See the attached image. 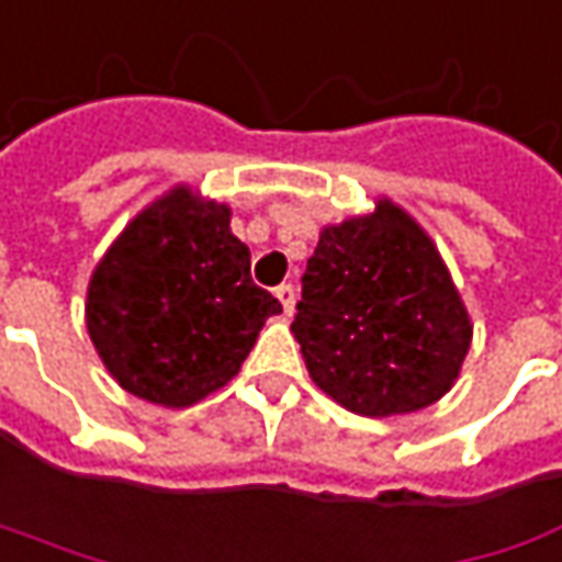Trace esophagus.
<instances>
[{
  "label": "esophagus",
  "instance_id": "34e87169",
  "mask_svg": "<svg viewBox=\"0 0 562 562\" xmlns=\"http://www.w3.org/2000/svg\"><path fill=\"white\" fill-rule=\"evenodd\" d=\"M277 299L282 302V314H285V317H292V314H295V285H292V282H282V285H277Z\"/></svg>",
  "mask_w": 562,
  "mask_h": 562
}]
</instances>
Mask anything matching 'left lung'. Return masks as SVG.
<instances>
[{
    "mask_svg": "<svg viewBox=\"0 0 562 562\" xmlns=\"http://www.w3.org/2000/svg\"><path fill=\"white\" fill-rule=\"evenodd\" d=\"M292 333L311 380L368 418L437 403L462 371L472 321L430 235L393 201L324 226Z\"/></svg>",
    "mask_w": 562,
    "mask_h": 562,
    "instance_id": "obj_1",
    "label": "left lung"
}]
</instances>
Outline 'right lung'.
Masks as SVG:
<instances>
[{"label": "right lung", "mask_w": 562, "mask_h": 562, "mask_svg": "<svg viewBox=\"0 0 562 562\" xmlns=\"http://www.w3.org/2000/svg\"><path fill=\"white\" fill-rule=\"evenodd\" d=\"M233 210L188 184L144 207L87 285V333L106 371L137 400L188 408L238 374L282 305L251 280Z\"/></svg>", "instance_id": "1"}]
</instances>
